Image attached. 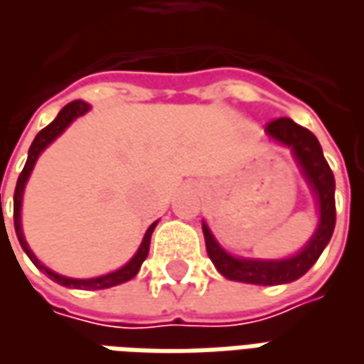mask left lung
<instances>
[{"mask_svg":"<svg viewBox=\"0 0 364 364\" xmlns=\"http://www.w3.org/2000/svg\"><path fill=\"white\" fill-rule=\"evenodd\" d=\"M265 132L269 138L289 146L292 150L300 171L318 198L320 222L314 236L296 255L287 259H245L224 252L205 222H203V234H205L208 257L214 263V267L218 269V273L224 274L230 281L271 287V284H284L300 279L318 261L323 247L329 244L336 228V179L323 158L318 138L308 128L300 127L290 119H277L269 122Z\"/></svg>","mask_w":364,"mask_h":364,"instance_id":"left-lung-1","label":"left lung"}]
</instances>
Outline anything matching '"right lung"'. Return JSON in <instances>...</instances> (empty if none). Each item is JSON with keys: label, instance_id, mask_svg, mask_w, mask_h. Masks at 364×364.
I'll return each mask as SVG.
<instances>
[{"label": "right lung", "instance_id": "obj_1", "mask_svg": "<svg viewBox=\"0 0 364 364\" xmlns=\"http://www.w3.org/2000/svg\"><path fill=\"white\" fill-rule=\"evenodd\" d=\"M90 111V105L83 103V101H72V103H68L62 111L58 112V117L52 120L50 124L46 128H43L36 138L31 144V148H28V158L27 164L23 167V171H21L19 179H17V187H15V195H13V222H15V232H17V240H19L21 247L25 250V253L28 255V259L35 263L36 267L41 269L43 273H46L50 277L52 281L58 282L62 287H68V289H83V290H101V289H111V287H117V284H122V282L130 281L132 277H136V273L140 271L142 267L144 259L148 257V252H150V240H151V232L156 228V224L158 222H154L150 228L146 230V234H144V240L140 247H138V252L134 253V257L128 261L124 267H120L119 271H112V273L101 274V277H95V279H70V277H64V274H58L50 271L48 267H44L41 261L36 259V255L31 252V247H28L27 240L23 236V228H21V203H23V191H25V185H27L28 177H31V171H33V167H35L36 159L38 156L43 154V150L48 146L50 142H54L56 138H58L64 130H66L72 122H74L77 117H82L85 112ZM1 197V195H0Z\"/></svg>", "mask_w": 364, "mask_h": 364}]
</instances>
